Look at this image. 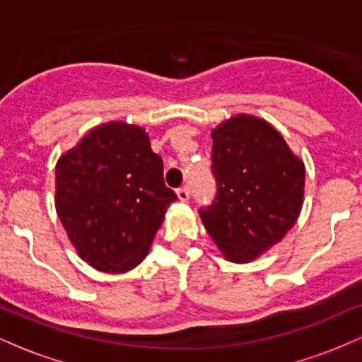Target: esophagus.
Instances as JSON below:
<instances>
[{"instance_id":"34e87169","label":"esophagus","mask_w":362,"mask_h":362,"mask_svg":"<svg viewBox=\"0 0 362 362\" xmlns=\"http://www.w3.org/2000/svg\"><path fill=\"white\" fill-rule=\"evenodd\" d=\"M177 197H178V201H182V202L189 201V187H180V189L177 190Z\"/></svg>"}]
</instances>
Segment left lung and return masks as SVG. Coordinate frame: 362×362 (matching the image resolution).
I'll use <instances>...</instances> for the list:
<instances>
[{"instance_id":"obj_1","label":"left lung","mask_w":362,"mask_h":362,"mask_svg":"<svg viewBox=\"0 0 362 362\" xmlns=\"http://www.w3.org/2000/svg\"><path fill=\"white\" fill-rule=\"evenodd\" d=\"M216 201L201 219L226 260L248 264L284 238L301 213L305 163L271 122L236 114L211 132Z\"/></svg>"}]
</instances>
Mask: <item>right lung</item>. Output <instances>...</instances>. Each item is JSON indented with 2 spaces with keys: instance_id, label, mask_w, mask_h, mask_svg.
Returning <instances> with one entry per match:
<instances>
[{
  "instance_id": "obj_1",
  "label": "right lung",
  "mask_w": 362,
  "mask_h": 362,
  "mask_svg": "<svg viewBox=\"0 0 362 362\" xmlns=\"http://www.w3.org/2000/svg\"><path fill=\"white\" fill-rule=\"evenodd\" d=\"M177 195L143 127L100 124L56 163V211L71 245L100 272L120 274L144 260Z\"/></svg>"
}]
</instances>
